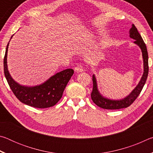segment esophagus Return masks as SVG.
Returning <instances> with one entry per match:
<instances>
[{
  "label": "esophagus",
  "mask_w": 153,
  "mask_h": 153,
  "mask_svg": "<svg viewBox=\"0 0 153 153\" xmlns=\"http://www.w3.org/2000/svg\"><path fill=\"white\" fill-rule=\"evenodd\" d=\"M75 71L77 72V73H80V72H82L84 71V69H83V67L81 65H77L74 68Z\"/></svg>",
  "instance_id": "34e87169"
}]
</instances>
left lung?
<instances>
[{"instance_id":"obj_1","label":"left lung","mask_w":153,"mask_h":153,"mask_svg":"<svg viewBox=\"0 0 153 153\" xmlns=\"http://www.w3.org/2000/svg\"><path fill=\"white\" fill-rule=\"evenodd\" d=\"M129 37L134 40V43L138 45L141 49L144 63V72L140 80L131 92L126 97L120 100H111L105 98L100 94L98 90L97 79L94 75L92 76L93 89L91 93V98L92 101L100 108L105 109H120V108H126L131 105L134 102L138 95L140 94L142 88L146 83L149 74V56L147 52L146 46L142 40L140 34L138 32V30L135 25L132 24V27L129 30Z\"/></svg>"}]
</instances>
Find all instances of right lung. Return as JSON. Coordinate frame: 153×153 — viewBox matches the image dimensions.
<instances>
[{
    "mask_svg": "<svg viewBox=\"0 0 153 153\" xmlns=\"http://www.w3.org/2000/svg\"><path fill=\"white\" fill-rule=\"evenodd\" d=\"M13 36H11L12 38ZM7 46L4 57V73L10 88L18 100L31 107L39 108H48L55 105L61 99L67 83L74 73L72 69H67L51 77L43 84L35 86L20 85L12 78L7 67Z\"/></svg>",
    "mask_w": 153,
    "mask_h": 153,
    "instance_id": "right-lung-1",
    "label": "right lung"
}]
</instances>
